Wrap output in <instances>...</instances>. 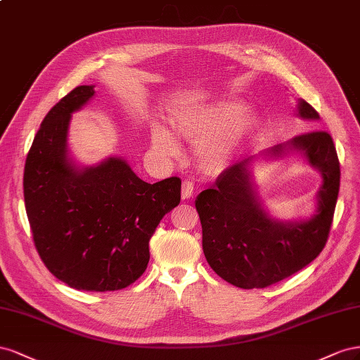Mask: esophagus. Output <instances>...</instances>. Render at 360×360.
<instances>
[{
    "label": "esophagus",
    "instance_id": "obj_1",
    "mask_svg": "<svg viewBox=\"0 0 360 360\" xmlns=\"http://www.w3.org/2000/svg\"><path fill=\"white\" fill-rule=\"evenodd\" d=\"M193 194H194V186H193V182L184 181V182H182V190H181V198H182L184 200H188L190 198H193Z\"/></svg>",
    "mask_w": 360,
    "mask_h": 360
}]
</instances>
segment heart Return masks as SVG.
Instances as JSON below:
<instances>
[{
	"mask_svg": "<svg viewBox=\"0 0 360 360\" xmlns=\"http://www.w3.org/2000/svg\"><path fill=\"white\" fill-rule=\"evenodd\" d=\"M258 116L244 110L237 98H214L172 112V125L176 134L190 143H196L194 155L202 172L217 174L229 166L258 127ZM152 146L160 155L174 158L181 146L172 132L153 123L150 131Z\"/></svg>",
	"mask_w": 360,
	"mask_h": 360,
	"instance_id": "obj_1",
	"label": "heart"
}]
</instances>
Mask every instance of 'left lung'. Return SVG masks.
Wrapping results in <instances>:
<instances>
[{"mask_svg": "<svg viewBox=\"0 0 360 360\" xmlns=\"http://www.w3.org/2000/svg\"><path fill=\"white\" fill-rule=\"evenodd\" d=\"M297 117L320 120L304 99H297ZM299 151L321 172L316 211L303 221L281 222L268 214L252 181V164ZM340 161L330 134L312 131L297 136L226 169L214 187L196 199L202 224V248L211 269L243 290L265 288L311 264L324 249L340 193Z\"/></svg>", "mask_w": 360, "mask_h": 360, "instance_id": "obj_1", "label": "left lung"}]
</instances>
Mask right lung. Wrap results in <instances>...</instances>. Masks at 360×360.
Here are the masks:
<instances>
[{"label": "right lung", "instance_id": "right-lung-1", "mask_svg": "<svg viewBox=\"0 0 360 360\" xmlns=\"http://www.w3.org/2000/svg\"><path fill=\"white\" fill-rule=\"evenodd\" d=\"M95 96L78 86L49 110L24 170V200L39 256L70 288L117 291L149 262V240L181 202V179L148 184L122 157L81 166L70 155L72 115Z\"/></svg>", "mask_w": 360, "mask_h": 360}]
</instances>
